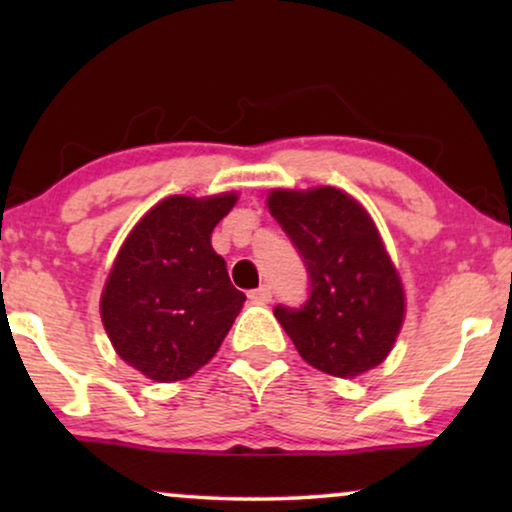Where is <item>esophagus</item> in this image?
<instances>
[{"label":"esophagus","mask_w":512,"mask_h":512,"mask_svg":"<svg viewBox=\"0 0 512 512\" xmlns=\"http://www.w3.org/2000/svg\"><path fill=\"white\" fill-rule=\"evenodd\" d=\"M249 298H251V303H256V305H265V303H270V300H272V291H270V286H268V284H263V286H258V289L249 291Z\"/></svg>","instance_id":"34e87169"}]
</instances>
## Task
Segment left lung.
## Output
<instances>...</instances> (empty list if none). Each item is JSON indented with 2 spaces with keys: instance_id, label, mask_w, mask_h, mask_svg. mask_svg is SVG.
<instances>
[{
  "instance_id": "1",
  "label": "left lung",
  "mask_w": 512,
  "mask_h": 512,
  "mask_svg": "<svg viewBox=\"0 0 512 512\" xmlns=\"http://www.w3.org/2000/svg\"><path fill=\"white\" fill-rule=\"evenodd\" d=\"M268 209L310 275L303 307H275L298 354L335 377L380 366L401 331L405 296L366 209L333 186L277 188Z\"/></svg>"
}]
</instances>
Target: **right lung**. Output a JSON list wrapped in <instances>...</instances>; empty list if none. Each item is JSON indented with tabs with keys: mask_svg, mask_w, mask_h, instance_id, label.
I'll use <instances>...</instances> for the list:
<instances>
[{
	"mask_svg": "<svg viewBox=\"0 0 512 512\" xmlns=\"http://www.w3.org/2000/svg\"><path fill=\"white\" fill-rule=\"evenodd\" d=\"M235 193L170 195L125 237L104 284L100 312L116 354L156 382L191 377L219 352L244 300L212 230Z\"/></svg>",
	"mask_w": 512,
	"mask_h": 512,
	"instance_id": "add662e5",
	"label": "right lung"
}]
</instances>
